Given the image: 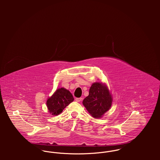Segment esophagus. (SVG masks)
I'll return each mask as SVG.
<instances>
[{"mask_svg":"<svg viewBox=\"0 0 160 160\" xmlns=\"http://www.w3.org/2000/svg\"><path fill=\"white\" fill-rule=\"evenodd\" d=\"M75 100H76V102H81V101L82 100V98H76L75 99Z\"/></svg>","mask_w":160,"mask_h":160,"instance_id":"esophagus-1","label":"esophagus"}]
</instances>
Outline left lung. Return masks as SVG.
I'll use <instances>...</instances> for the list:
<instances>
[{
  "label": "left lung",
  "instance_id": "8db88e82",
  "mask_svg": "<svg viewBox=\"0 0 160 160\" xmlns=\"http://www.w3.org/2000/svg\"><path fill=\"white\" fill-rule=\"evenodd\" d=\"M112 101V96L107 85L96 82L92 84L89 95L84 99L82 104L92 117L100 118L110 110Z\"/></svg>",
  "mask_w": 160,
  "mask_h": 160
}]
</instances>
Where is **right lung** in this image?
<instances>
[{"label":"right lung","mask_w":160,"mask_h":160,"mask_svg":"<svg viewBox=\"0 0 160 160\" xmlns=\"http://www.w3.org/2000/svg\"><path fill=\"white\" fill-rule=\"evenodd\" d=\"M72 95L67 89L59 88L49 97L46 102L47 108L50 114L57 116L60 114L70 103L73 102Z\"/></svg>","instance_id":"1"}]
</instances>
